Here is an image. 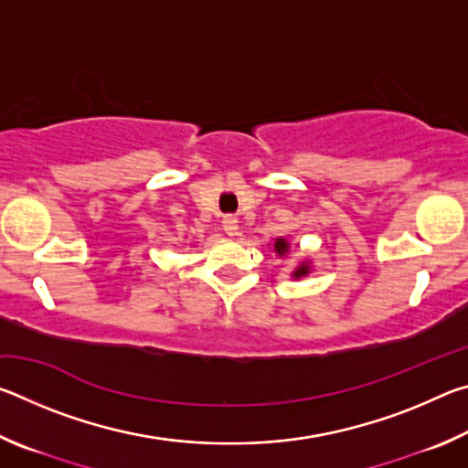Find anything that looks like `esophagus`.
Here are the masks:
<instances>
[{
    "label": "esophagus",
    "mask_w": 468,
    "mask_h": 468,
    "mask_svg": "<svg viewBox=\"0 0 468 468\" xmlns=\"http://www.w3.org/2000/svg\"><path fill=\"white\" fill-rule=\"evenodd\" d=\"M223 229H225V233L229 237H235L237 231H239V220H237L235 217H225L223 218Z\"/></svg>",
    "instance_id": "obj_1"
}]
</instances>
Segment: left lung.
Here are the masks:
<instances>
[{"label": "left lung", "instance_id": "obj_1", "mask_svg": "<svg viewBox=\"0 0 468 468\" xmlns=\"http://www.w3.org/2000/svg\"><path fill=\"white\" fill-rule=\"evenodd\" d=\"M272 248H274V251H276V256L284 258V256H287V253L291 251V243H289L287 237H276L274 243H272ZM310 272H312L310 260H303V262H299V264L295 266V271L291 272V279L299 281V279H303V276H307Z\"/></svg>", "mask_w": 468, "mask_h": 468}]
</instances>
